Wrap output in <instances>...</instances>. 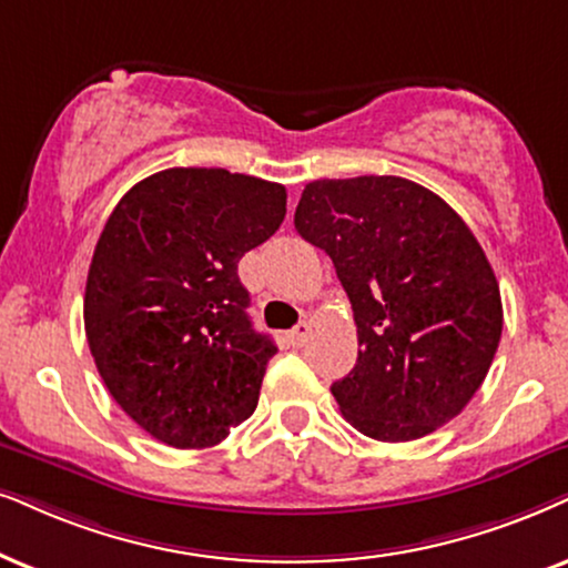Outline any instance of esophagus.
<instances>
[{
  "instance_id": "obj_1",
  "label": "esophagus",
  "mask_w": 568,
  "mask_h": 568,
  "mask_svg": "<svg viewBox=\"0 0 568 568\" xmlns=\"http://www.w3.org/2000/svg\"><path fill=\"white\" fill-rule=\"evenodd\" d=\"M308 333H312V327H308V322H298V325L291 329V335H288V337H291L293 346H304L306 337H308Z\"/></svg>"
}]
</instances>
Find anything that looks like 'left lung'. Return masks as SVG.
I'll use <instances>...</instances> for the list:
<instances>
[{
    "label": "left lung",
    "mask_w": 568,
    "mask_h": 568,
    "mask_svg": "<svg viewBox=\"0 0 568 568\" xmlns=\"http://www.w3.org/2000/svg\"><path fill=\"white\" fill-rule=\"evenodd\" d=\"M298 235L333 260L354 308L358 358L333 396L348 425L416 440L464 412L504 329L495 272L437 193L396 175L308 183Z\"/></svg>",
    "instance_id": "left-lung-1"
}]
</instances>
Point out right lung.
Here are the masks:
<instances>
[{
	"instance_id": "right-lung-1",
	"label": "right lung",
	"mask_w": 568,
	"mask_h": 568,
	"mask_svg": "<svg viewBox=\"0 0 568 568\" xmlns=\"http://www.w3.org/2000/svg\"><path fill=\"white\" fill-rule=\"evenodd\" d=\"M288 193L222 168L135 183L99 235L83 322L106 390L172 448H210L254 414L267 362L239 262L277 231Z\"/></svg>"
}]
</instances>
